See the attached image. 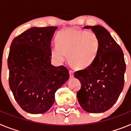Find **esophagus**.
Instances as JSON below:
<instances>
[{
	"label": "esophagus",
	"mask_w": 131,
	"mask_h": 131,
	"mask_svg": "<svg viewBox=\"0 0 131 131\" xmlns=\"http://www.w3.org/2000/svg\"><path fill=\"white\" fill-rule=\"evenodd\" d=\"M69 77H70V78H73L74 77V73L71 70L69 71Z\"/></svg>",
	"instance_id": "obj_1"
}]
</instances>
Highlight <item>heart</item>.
I'll return each instance as SVG.
<instances>
[{"instance_id":"b5f03b06","label":"heart","mask_w":131,"mask_h":131,"mask_svg":"<svg viewBox=\"0 0 131 131\" xmlns=\"http://www.w3.org/2000/svg\"><path fill=\"white\" fill-rule=\"evenodd\" d=\"M100 49V40L95 33L77 29L61 31L57 36V43L50 47L53 58L59 63L67 60L76 69L89 68L96 59Z\"/></svg>"}]
</instances>
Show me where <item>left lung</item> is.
<instances>
[{
  "label": "left lung",
  "instance_id": "left-lung-1",
  "mask_svg": "<svg viewBox=\"0 0 131 131\" xmlns=\"http://www.w3.org/2000/svg\"><path fill=\"white\" fill-rule=\"evenodd\" d=\"M91 29L100 40L96 59L74 77L81 87L77 93L80 106L89 113H102L114 105L124 86L126 65L121 47L107 29L100 25L84 26Z\"/></svg>",
  "mask_w": 131,
  "mask_h": 131
}]
</instances>
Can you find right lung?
I'll list each match as a JSON object with an SVG mask.
<instances>
[{
  "label": "right lung",
  "instance_id": "right-lung-1",
  "mask_svg": "<svg viewBox=\"0 0 131 131\" xmlns=\"http://www.w3.org/2000/svg\"><path fill=\"white\" fill-rule=\"evenodd\" d=\"M57 27H33L14 39L8 67L9 85L21 108L31 114L49 110L55 92L69 79L66 67L51 64L50 44Z\"/></svg>",
  "mask_w": 131,
  "mask_h": 131
}]
</instances>
